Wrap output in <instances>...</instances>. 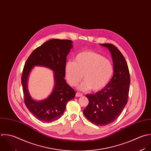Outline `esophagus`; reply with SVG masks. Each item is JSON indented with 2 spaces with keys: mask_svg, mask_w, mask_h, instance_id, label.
Wrapping results in <instances>:
<instances>
[{
  "mask_svg": "<svg viewBox=\"0 0 151 151\" xmlns=\"http://www.w3.org/2000/svg\"><path fill=\"white\" fill-rule=\"evenodd\" d=\"M82 96V94L80 92H76V97H80V96Z\"/></svg>",
  "mask_w": 151,
  "mask_h": 151,
  "instance_id": "obj_1",
  "label": "esophagus"
}]
</instances>
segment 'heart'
<instances>
[{"mask_svg":"<svg viewBox=\"0 0 151 151\" xmlns=\"http://www.w3.org/2000/svg\"><path fill=\"white\" fill-rule=\"evenodd\" d=\"M66 78L72 86H76L83 78L84 81L79 86L82 91H98L109 81L113 66L108 59L92 51L78 53L74 61L69 60L65 64Z\"/></svg>","mask_w":151,"mask_h":151,"instance_id":"heart-1","label":"heart"}]
</instances>
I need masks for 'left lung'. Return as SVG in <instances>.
Listing matches in <instances>:
<instances>
[{
	"label": "left lung",
	"mask_w": 151,
	"mask_h": 151,
	"mask_svg": "<svg viewBox=\"0 0 151 151\" xmlns=\"http://www.w3.org/2000/svg\"><path fill=\"white\" fill-rule=\"evenodd\" d=\"M102 45L111 52L114 75L102 89L86 95L89 104L83 111L89 121L99 126L112 123L121 115L128 102L131 81L127 62L119 50L112 44Z\"/></svg>",
	"instance_id": "obj_1"
}]
</instances>
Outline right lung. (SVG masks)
<instances>
[{
    "mask_svg": "<svg viewBox=\"0 0 151 151\" xmlns=\"http://www.w3.org/2000/svg\"><path fill=\"white\" fill-rule=\"evenodd\" d=\"M68 39L49 40L35 49L30 55L22 71L21 81L24 102L29 111L39 120L49 122L60 118L67 102L75 96L76 92L65 79L66 56L72 47ZM34 65H43L54 71L55 86L52 93L46 100L37 102L29 95L27 88L28 75Z\"/></svg>",
    "mask_w": 151,
    "mask_h": 151,
    "instance_id": "obj_1",
    "label": "right lung"
}]
</instances>
